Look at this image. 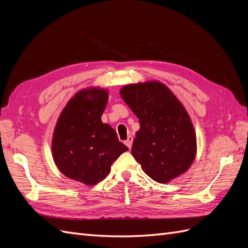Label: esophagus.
Returning a JSON list of instances; mask_svg holds the SVG:
<instances>
[{"label":"esophagus","instance_id":"obj_1","mask_svg":"<svg viewBox=\"0 0 248 248\" xmlns=\"http://www.w3.org/2000/svg\"><path fill=\"white\" fill-rule=\"evenodd\" d=\"M132 141H133V138H132L131 136H129V137H128V139H127V140H125V145H126L127 147H128L129 149H131Z\"/></svg>","mask_w":248,"mask_h":248}]
</instances>
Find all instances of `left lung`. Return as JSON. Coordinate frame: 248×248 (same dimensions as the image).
Returning a JSON list of instances; mask_svg holds the SVG:
<instances>
[{
    "mask_svg": "<svg viewBox=\"0 0 248 248\" xmlns=\"http://www.w3.org/2000/svg\"><path fill=\"white\" fill-rule=\"evenodd\" d=\"M120 95L139 118L131 153L141 170L158 183H169L190 168L197 136L188 112L158 80L124 86Z\"/></svg>",
    "mask_w": 248,
    "mask_h": 248,
    "instance_id": "left-lung-1",
    "label": "left lung"
}]
</instances>
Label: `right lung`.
I'll use <instances>...</instances> for the list:
<instances>
[{
  "label": "right lung",
  "instance_id": "add662e5",
  "mask_svg": "<svg viewBox=\"0 0 248 248\" xmlns=\"http://www.w3.org/2000/svg\"><path fill=\"white\" fill-rule=\"evenodd\" d=\"M108 101L107 89H82L60 114L51 140V152L59 170L87 186L102 181L111 164L127 148L114 128L102 123Z\"/></svg>",
  "mask_w": 248,
  "mask_h": 248
}]
</instances>
